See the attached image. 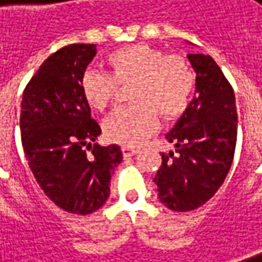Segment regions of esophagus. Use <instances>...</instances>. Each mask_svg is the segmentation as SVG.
<instances>
[{"instance_id": "1", "label": "esophagus", "mask_w": 262, "mask_h": 262, "mask_svg": "<svg viewBox=\"0 0 262 262\" xmlns=\"http://www.w3.org/2000/svg\"><path fill=\"white\" fill-rule=\"evenodd\" d=\"M121 151H123V155H124V157H132V155L139 152V149H136V148H129V146H123Z\"/></svg>"}]
</instances>
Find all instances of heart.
Masks as SVG:
<instances>
[{"instance_id": "b5f03b06", "label": "heart", "mask_w": 262, "mask_h": 262, "mask_svg": "<svg viewBox=\"0 0 262 262\" xmlns=\"http://www.w3.org/2000/svg\"><path fill=\"white\" fill-rule=\"evenodd\" d=\"M129 89L130 107L116 110L104 123L113 142L138 146L158 127L161 119L176 120L189 108L196 77L180 55H167L148 43H132L107 55V73L88 69L80 77L85 101L97 111L113 102L119 86Z\"/></svg>"}]
</instances>
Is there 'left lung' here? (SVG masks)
Masks as SVG:
<instances>
[{"instance_id":"left-lung-1","label":"left lung","mask_w":262,"mask_h":262,"mask_svg":"<svg viewBox=\"0 0 262 262\" xmlns=\"http://www.w3.org/2000/svg\"><path fill=\"white\" fill-rule=\"evenodd\" d=\"M196 73V95L167 139L174 152L161 154L154 177L158 198L183 212L204 205L220 189L233 161L237 111L233 88L210 55L189 54Z\"/></svg>"}]
</instances>
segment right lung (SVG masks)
<instances>
[{"mask_svg": "<svg viewBox=\"0 0 262 262\" xmlns=\"http://www.w3.org/2000/svg\"><path fill=\"white\" fill-rule=\"evenodd\" d=\"M95 43H72L51 54L23 91L20 133L29 167L43 193L61 210L86 215L110 195L117 145L95 142L101 127L80 91Z\"/></svg>", "mask_w": 262, "mask_h": 262, "instance_id": "right-lung-1", "label": "right lung"}]
</instances>
